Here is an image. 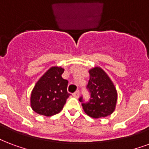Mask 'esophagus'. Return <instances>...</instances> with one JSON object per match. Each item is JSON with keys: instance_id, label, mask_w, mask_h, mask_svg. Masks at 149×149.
<instances>
[{"instance_id": "esophagus-1", "label": "esophagus", "mask_w": 149, "mask_h": 149, "mask_svg": "<svg viewBox=\"0 0 149 149\" xmlns=\"http://www.w3.org/2000/svg\"><path fill=\"white\" fill-rule=\"evenodd\" d=\"M72 95L75 97V98H79V95H80V92L78 91H77L76 92H74L73 94H72Z\"/></svg>"}]
</instances>
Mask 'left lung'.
Masks as SVG:
<instances>
[{
  "label": "left lung",
  "mask_w": 149,
  "mask_h": 149,
  "mask_svg": "<svg viewBox=\"0 0 149 149\" xmlns=\"http://www.w3.org/2000/svg\"><path fill=\"white\" fill-rule=\"evenodd\" d=\"M89 81L87 88L91 92V99L88 102L80 101L84 112L93 118H100L111 115L115 110L118 92L113 81L104 70L95 66L89 69Z\"/></svg>",
  "instance_id": "obj_1"
}]
</instances>
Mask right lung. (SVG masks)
Segmentation results:
<instances>
[{
	"instance_id": "1",
	"label": "right lung",
	"mask_w": 149,
	"mask_h": 149,
	"mask_svg": "<svg viewBox=\"0 0 149 149\" xmlns=\"http://www.w3.org/2000/svg\"><path fill=\"white\" fill-rule=\"evenodd\" d=\"M65 69L52 66L35 84L31 95V107L37 114L50 117L58 114L70 95L68 80L62 78Z\"/></svg>"
}]
</instances>
